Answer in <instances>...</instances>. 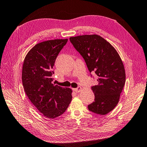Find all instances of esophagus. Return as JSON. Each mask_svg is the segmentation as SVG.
<instances>
[{
	"instance_id": "34e87169",
	"label": "esophagus",
	"mask_w": 147,
	"mask_h": 147,
	"mask_svg": "<svg viewBox=\"0 0 147 147\" xmlns=\"http://www.w3.org/2000/svg\"><path fill=\"white\" fill-rule=\"evenodd\" d=\"M82 90V88L80 87V86H79V87H78L77 88H74V91H75L76 92H80Z\"/></svg>"
}]
</instances>
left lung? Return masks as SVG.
<instances>
[{
  "label": "left lung",
  "mask_w": 147,
  "mask_h": 147,
  "mask_svg": "<svg viewBox=\"0 0 147 147\" xmlns=\"http://www.w3.org/2000/svg\"><path fill=\"white\" fill-rule=\"evenodd\" d=\"M70 41L85 61L90 73L97 75V85L91 87L94 101L88 105L91 112L107 114L118 104L126 81L122 60L115 48L100 35H83Z\"/></svg>",
  "instance_id": "obj_1"
}]
</instances>
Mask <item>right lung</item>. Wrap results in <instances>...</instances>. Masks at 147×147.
Returning <instances> with one entry per match:
<instances>
[{
    "label": "right lung",
    "mask_w": 147,
    "mask_h": 147,
    "mask_svg": "<svg viewBox=\"0 0 147 147\" xmlns=\"http://www.w3.org/2000/svg\"><path fill=\"white\" fill-rule=\"evenodd\" d=\"M67 40L55 39L37 43L24 61L22 82L24 91L39 112L49 119L63 114L72 98L70 88L51 83L56 59Z\"/></svg>",
    "instance_id": "right-lung-1"
}]
</instances>
